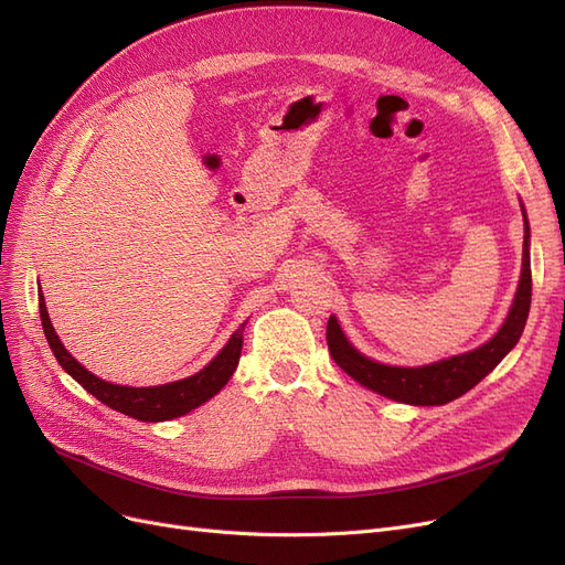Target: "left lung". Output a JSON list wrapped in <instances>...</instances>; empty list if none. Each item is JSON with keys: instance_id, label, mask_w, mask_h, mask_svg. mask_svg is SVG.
Returning <instances> with one entry per match:
<instances>
[{"instance_id": "1", "label": "left lung", "mask_w": 565, "mask_h": 565, "mask_svg": "<svg viewBox=\"0 0 565 565\" xmlns=\"http://www.w3.org/2000/svg\"><path fill=\"white\" fill-rule=\"evenodd\" d=\"M525 218V212H523ZM530 228L525 218V235H523V270L521 282L516 289L511 311L488 344L478 347L469 353L452 355L448 361L431 363L424 367H391L374 363L363 353H358L341 332L334 316L328 320V347L334 363L347 374L382 396L407 403V405H446L459 396H465L469 388L481 382L488 372L500 365L502 358L516 347V341L523 334L525 320L530 313V297H533V276H530Z\"/></svg>"}]
</instances>
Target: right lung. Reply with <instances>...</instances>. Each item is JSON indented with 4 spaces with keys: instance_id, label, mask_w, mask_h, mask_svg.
Wrapping results in <instances>:
<instances>
[{
    "instance_id": "right-lung-1",
    "label": "right lung",
    "mask_w": 565,
    "mask_h": 565,
    "mask_svg": "<svg viewBox=\"0 0 565 565\" xmlns=\"http://www.w3.org/2000/svg\"><path fill=\"white\" fill-rule=\"evenodd\" d=\"M42 292V289H40ZM40 318H42V328L44 337L49 341L51 351H54L56 361L61 367L71 374V377L82 386L87 388L92 396H96L100 403H106L108 407L117 409L127 417L141 419V422H164V419H174L185 413H191L198 405L207 403L212 396L228 384L233 377V372L237 367V361H241V351H243V322L237 332L228 339V344L221 349V353L214 358V361L200 370L193 377H185L172 384H162V386H146V388H134V386H119L98 380L96 374L89 370H84L75 358L65 351L61 344V339L56 337L54 328H51V320L46 313V303L44 297L40 295Z\"/></svg>"
}]
</instances>
